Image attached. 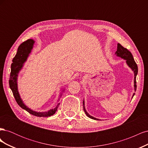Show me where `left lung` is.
<instances>
[{
  "instance_id": "1",
  "label": "left lung",
  "mask_w": 148,
  "mask_h": 148,
  "mask_svg": "<svg viewBox=\"0 0 148 148\" xmlns=\"http://www.w3.org/2000/svg\"><path fill=\"white\" fill-rule=\"evenodd\" d=\"M115 54L116 55L117 57H120L121 59H123V60H125L126 61V64L127 65L132 69V70L133 71L134 73V89H135V92L136 90V75L138 74V66L136 64V62L134 60L133 56L132 54V53L130 52L127 49L124 48L122 46H121L120 44L119 43L117 44V51L115 52ZM135 92L133 93V95L132 96V97L135 95ZM83 109L85 114H86V115L89 118L94 119V120H100V119H96L95 117H92L91 115H89L88 112L86 111V109H85V105H84V99L83 101Z\"/></svg>"
}]
</instances>
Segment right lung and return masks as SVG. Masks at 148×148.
I'll return each mask as SVG.
<instances>
[{
    "label": "right lung",
    "mask_w": 148,
    "mask_h": 148,
    "mask_svg": "<svg viewBox=\"0 0 148 148\" xmlns=\"http://www.w3.org/2000/svg\"><path fill=\"white\" fill-rule=\"evenodd\" d=\"M35 41L33 39H28L27 41L23 42L19 46L18 50L16 52V54L15 57L12 60V64L11 65V72L9 79V86L11 89V90L13 92V96L18 104L22 109L26 110L29 114L37 116L39 117H48L56 113V110L59 107L60 103H57V106L50 110L45 112H37L33 110L26 106L23 101L22 100L20 95L18 91V74L20 71L23 69V67L25 65V62L27 61L28 58L29 56L31 51H32L34 44ZM61 92L60 95V97L58 99L57 102H59L60 98L62 95V92H64L65 91L64 89H61Z\"/></svg>",
    "instance_id": "1"
}]
</instances>
